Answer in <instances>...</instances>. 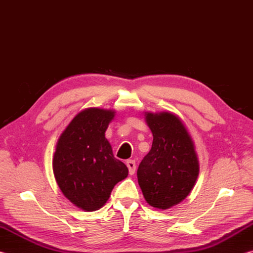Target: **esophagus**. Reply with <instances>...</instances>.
Segmentation results:
<instances>
[{
	"label": "esophagus",
	"mask_w": 253,
	"mask_h": 253,
	"mask_svg": "<svg viewBox=\"0 0 253 253\" xmlns=\"http://www.w3.org/2000/svg\"><path fill=\"white\" fill-rule=\"evenodd\" d=\"M126 165H127V168H128V170H129V174L130 175L134 174L135 170H136V163H135V161L128 160L126 162Z\"/></svg>",
	"instance_id": "obj_1"
}]
</instances>
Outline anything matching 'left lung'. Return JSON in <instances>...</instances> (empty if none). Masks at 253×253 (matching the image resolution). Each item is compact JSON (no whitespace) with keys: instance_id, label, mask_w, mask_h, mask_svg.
Returning a JSON list of instances; mask_svg holds the SVG:
<instances>
[{"instance_id":"obj_1","label":"left lung","mask_w":253,"mask_h":253,"mask_svg":"<svg viewBox=\"0 0 253 253\" xmlns=\"http://www.w3.org/2000/svg\"><path fill=\"white\" fill-rule=\"evenodd\" d=\"M152 148L140 162L137 178L146 202L166 210L190 194L199 176L194 144L179 118L170 113H146Z\"/></svg>"}]
</instances>
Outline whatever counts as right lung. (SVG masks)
<instances>
[{
    "label": "right lung",
    "instance_id": "obj_1",
    "mask_svg": "<svg viewBox=\"0 0 253 253\" xmlns=\"http://www.w3.org/2000/svg\"><path fill=\"white\" fill-rule=\"evenodd\" d=\"M114 110L84 109L60 136L52 160L55 181L63 195L84 211L104 207L128 169L114 157L105 137Z\"/></svg>",
    "mask_w": 253,
    "mask_h": 253
}]
</instances>
